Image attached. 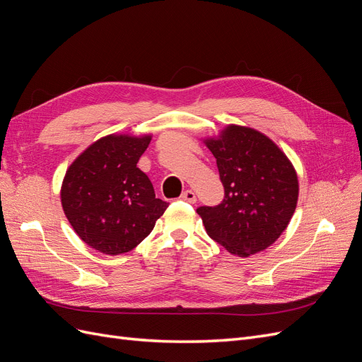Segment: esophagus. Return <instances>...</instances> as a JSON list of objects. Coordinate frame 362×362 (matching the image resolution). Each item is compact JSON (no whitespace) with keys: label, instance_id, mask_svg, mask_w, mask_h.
Returning a JSON list of instances; mask_svg holds the SVG:
<instances>
[{"label":"esophagus","instance_id":"esophagus-1","mask_svg":"<svg viewBox=\"0 0 362 362\" xmlns=\"http://www.w3.org/2000/svg\"><path fill=\"white\" fill-rule=\"evenodd\" d=\"M181 199L189 202V204H194L196 202V194L193 190H185L182 194H181Z\"/></svg>","mask_w":362,"mask_h":362}]
</instances>
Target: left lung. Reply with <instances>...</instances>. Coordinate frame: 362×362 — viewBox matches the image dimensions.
<instances>
[{
  "mask_svg": "<svg viewBox=\"0 0 362 362\" xmlns=\"http://www.w3.org/2000/svg\"><path fill=\"white\" fill-rule=\"evenodd\" d=\"M225 189L216 206H199L206 234L238 257L267 249L286 231L298 205L299 181L291 161L259 131L228 125L205 139Z\"/></svg>",
  "mask_w": 362,
  "mask_h": 362,
  "instance_id": "obj_1",
  "label": "left lung"
}]
</instances>
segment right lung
<instances>
[{"instance_id":"right-lung-1","label":"right lung","mask_w":362,"mask_h":362,"mask_svg":"<svg viewBox=\"0 0 362 362\" xmlns=\"http://www.w3.org/2000/svg\"><path fill=\"white\" fill-rule=\"evenodd\" d=\"M151 134H110L74 160L63 178V211L83 242L107 255L134 249L154 229L168 202L137 168Z\"/></svg>"}]
</instances>
